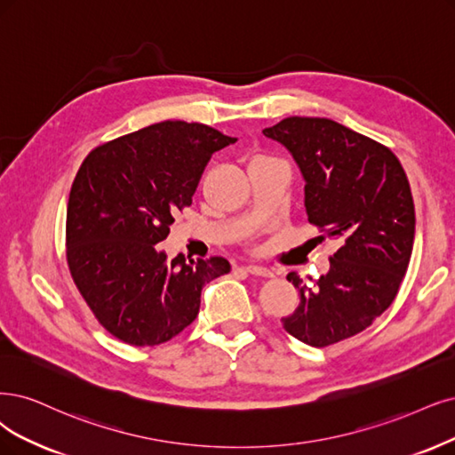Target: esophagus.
<instances>
[{
	"instance_id": "obj_1",
	"label": "esophagus",
	"mask_w": 455,
	"mask_h": 455,
	"mask_svg": "<svg viewBox=\"0 0 455 455\" xmlns=\"http://www.w3.org/2000/svg\"><path fill=\"white\" fill-rule=\"evenodd\" d=\"M243 267H245V272H249L251 275H259V277H270L272 275L270 270H266V267L257 266V264H247Z\"/></svg>"
}]
</instances>
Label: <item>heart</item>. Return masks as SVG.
<instances>
[{
	"label": "heart",
	"instance_id": "heart-1",
	"mask_svg": "<svg viewBox=\"0 0 455 455\" xmlns=\"http://www.w3.org/2000/svg\"><path fill=\"white\" fill-rule=\"evenodd\" d=\"M255 159H264V157H262V156H259V157H255Z\"/></svg>",
	"mask_w": 455,
	"mask_h": 455
}]
</instances>
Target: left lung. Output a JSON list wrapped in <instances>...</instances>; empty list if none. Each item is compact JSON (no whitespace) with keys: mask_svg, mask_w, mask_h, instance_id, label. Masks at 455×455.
Segmentation results:
<instances>
[{"mask_svg":"<svg viewBox=\"0 0 455 455\" xmlns=\"http://www.w3.org/2000/svg\"><path fill=\"white\" fill-rule=\"evenodd\" d=\"M262 132L299 166L309 223L339 242L313 287L287 275L299 304L283 328L311 347L339 343L390 307L409 267L416 217L407 174L390 148L328 117H284Z\"/></svg>","mask_w":455,"mask_h":455,"instance_id":"left-lung-1","label":"left lung"}]
</instances>
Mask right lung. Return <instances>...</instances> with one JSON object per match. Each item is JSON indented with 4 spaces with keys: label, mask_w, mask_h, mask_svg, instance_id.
<instances>
[{
    "label": "right lung",
    "mask_w": 455,
    "mask_h": 455,
    "mask_svg": "<svg viewBox=\"0 0 455 455\" xmlns=\"http://www.w3.org/2000/svg\"><path fill=\"white\" fill-rule=\"evenodd\" d=\"M236 139L204 124L161 122L97 146L67 204V264L99 324L132 347L188 328L202 287L230 272L223 257L171 262L159 249L176 212L191 206L215 151Z\"/></svg>",
    "instance_id": "add662e5"
}]
</instances>
